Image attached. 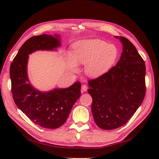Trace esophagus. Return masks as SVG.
Returning <instances> with one entry per match:
<instances>
[{
  "instance_id": "34e87169",
  "label": "esophagus",
  "mask_w": 159,
  "mask_h": 159,
  "mask_svg": "<svg viewBox=\"0 0 159 159\" xmlns=\"http://www.w3.org/2000/svg\"><path fill=\"white\" fill-rule=\"evenodd\" d=\"M81 90H82L83 91H87V90H88V86L86 85H85V84L82 85H81Z\"/></svg>"
}]
</instances>
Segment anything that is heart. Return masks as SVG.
Listing matches in <instances>:
<instances>
[{"label":"heart","instance_id":"heart-1","mask_svg":"<svg viewBox=\"0 0 159 159\" xmlns=\"http://www.w3.org/2000/svg\"><path fill=\"white\" fill-rule=\"evenodd\" d=\"M117 57L118 50L115 46L99 39H89L74 44L68 61L74 72L78 71V65H85L86 75L98 78L112 68Z\"/></svg>","mask_w":159,"mask_h":159}]
</instances>
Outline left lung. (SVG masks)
Returning <instances> with one entry per match:
<instances>
[{"label":"left lung","instance_id":"8db88e82","mask_svg":"<svg viewBox=\"0 0 159 159\" xmlns=\"http://www.w3.org/2000/svg\"><path fill=\"white\" fill-rule=\"evenodd\" d=\"M115 37L123 45L119 61L106 74L88 81L94 121L105 130L125 124L141 105L146 93L145 61L127 38Z\"/></svg>","mask_w":159,"mask_h":159}]
</instances>
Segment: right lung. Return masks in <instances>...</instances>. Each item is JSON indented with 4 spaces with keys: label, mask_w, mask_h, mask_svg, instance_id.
Returning a JSON list of instances; mask_svg holds the SVG:
<instances>
[{
    "label": "right lung",
    "mask_w": 159,
    "mask_h": 159,
    "mask_svg": "<svg viewBox=\"0 0 159 159\" xmlns=\"http://www.w3.org/2000/svg\"><path fill=\"white\" fill-rule=\"evenodd\" d=\"M59 34L31 37L19 49L10 68L14 103L32 121L47 129L58 128L66 122L81 95V83L76 81L67 88L44 92L35 89L28 77V55L37 50H56L61 46Z\"/></svg>",
    "instance_id": "add662e5"
}]
</instances>
